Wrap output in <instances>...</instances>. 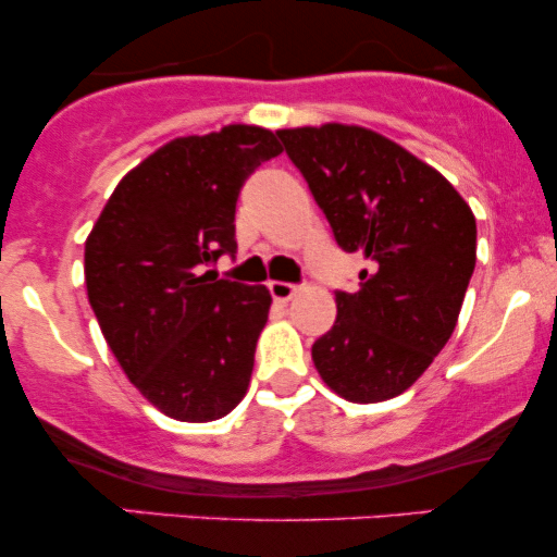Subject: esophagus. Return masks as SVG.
Returning a JSON list of instances; mask_svg holds the SVG:
<instances>
[{
  "instance_id": "esophagus-1",
  "label": "esophagus",
  "mask_w": 557,
  "mask_h": 557,
  "mask_svg": "<svg viewBox=\"0 0 557 557\" xmlns=\"http://www.w3.org/2000/svg\"><path fill=\"white\" fill-rule=\"evenodd\" d=\"M270 293H272L274 300H290L298 293V285L280 283V280H277V283H270Z\"/></svg>"
}]
</instances>
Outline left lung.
<instances>
[{
  "instance_id": "left-lung-1",
  "label": "left lung",
  "mask_w": 557,
  "mask_h": 557,
  "mask_svg": "<svg viewBox=\"0 0 557 557\" xmlns=\"http://www.w3.org/2000/svg\"><path fill=\"white\" fill-rule=\"evenodd\" d=\"M345 253L359 290L311 345L322 380L354 403L395 398L456 330L476 264V220L458 190L393 140L356 125L277 131Z\"/></svg>"
}]
</instances>
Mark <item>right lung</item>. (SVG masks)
Returning <instances> with one entry per match:
<instances>
[{
  "mask_svg": "<svg viewBox=\"0 0 557 557\" xmlns=\"http://www.w3.org/2000/svg\"><path fill=\"white\" fill-rule=\"evenodd\" d=\"M274 133L227 125L175 138L127 172L86 240V287L114 359L177 421H214L246 395L272 296L203 267L235 243V203Z\"/></svg>",
  "mask_w": 557,
  "mask_h": 557,
  "instance_id": "obj_1",
  "label": "right lung"
}]
</instances>
